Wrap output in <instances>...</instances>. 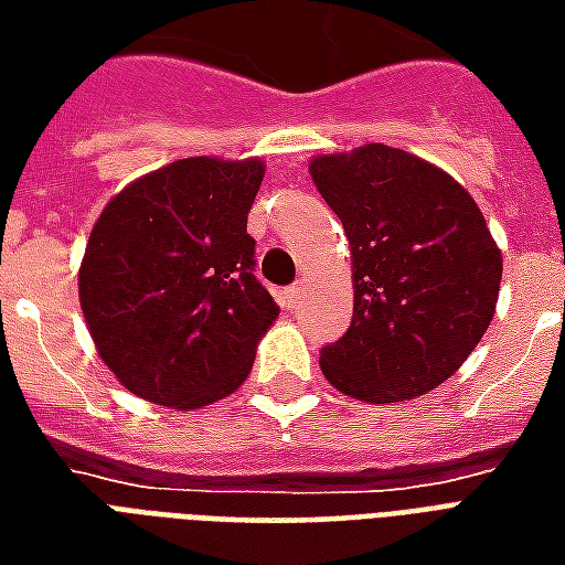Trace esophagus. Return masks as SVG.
Segmentation results:
<instances>
[{"label":"esophagus","instance_id":"1","mask_svg":"<svg viewBox=\"0 0 565 565\" xmlns=\"http://www.w3.org/2000/svg\"><path fill=\"white\" fill-rule=\"evenodd\" d=\"M281 299H284V308H290V311L299 308L302 306V299H306V284H294V287H287Z\"/></svg>","mask_w":565,"mask_h":565}]
</instances>
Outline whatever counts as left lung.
Returning <instances> with one entry per match:
<instances>
[{
	"instance_id": "obj_1",
	"label": "left lung",
	"mask_w": 565,
	"mask_h": 565,
	"mask_svg": "<svg viewBox=\"0 0 565 565\" xmlns=\"http://www.w3.org/2000/svg\"><path fill=\"white\" fill-rule=\"evenodd\" d=\"M311 181L348 235L354 318L320 351L335 391L417 399L462 366L497 315L502 250L469 190L391 145L318 153Z\"/></svg>"
}]
</instances>
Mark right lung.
Here are the masks:
<instances>
[{
    "mask_svg": "<svg viewBox=\"0 0 565 565\" xmlns=\"http://www.w3.org/2000/svg\"><path fill=\"white\" fill-rule=\"evenodd\" d=\"M263 174L259 157L174 160L124 186L93 223L81 311L129 393L190 412L250 375L278 318L247 235Z\"/></svg>",
    "mask_w": 565,
    "mask_h": 565,
    "instance_id": "obj_1",
    "label": "right lung"
}]
</instances>
